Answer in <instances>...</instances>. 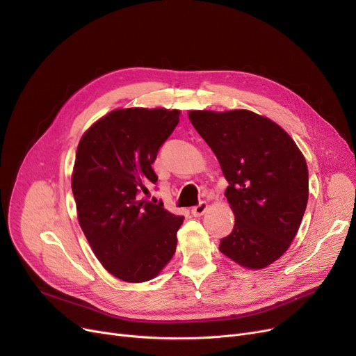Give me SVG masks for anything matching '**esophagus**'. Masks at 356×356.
<instances>
[{
  "mask_svg": "<svg viewBox=\"0 0 356 356\" xmlns=\"http://www.w3.org/2000/svg\"><path fill=\"white\" fill-rule=\"evenodd\" d=\"M207 211H208V203L207 202H200L199 204H196V207L192 208V213L195 216H202Z\"/></svg>",
  "mask_w": 356,
  "mask_h": 356,
  "instance_id": "34e87169",
  "label": "esophagus"
}]
</instances>
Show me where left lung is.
<instances>
[{"instance_id": "left-lung-1", "label": "left lung", "mask_w": 356, "mask_h": 356, "mask_svg": "<svg viewBox=\"0 0 356 356\" xmlns=\"http://www.w3.org/2000/svg\"><path fill=\"white\" fill-rule=\"evenodd\" d=\"M189 120L229 183L235 225L219 251L250 270L273 264L289 250L307 207L305 156L282 127L252 111H191Z\"/></svg>"}]
</instances>
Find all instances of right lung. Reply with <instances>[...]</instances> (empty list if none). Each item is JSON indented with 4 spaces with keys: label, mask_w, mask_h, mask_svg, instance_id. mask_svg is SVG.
Masks as SVG:
<instances>
[{
    "label": "right lung",
    "mask_w": 356,
    "mask_h": 356,
    "mask_svg": "<svg viewBox=\"0 0 356 356\" xmlns=\"http://www.w3.org/2000/svg\"><path fill=\"white\" fill-rule=\"evenodd\" d=\"M180 111H111L82 136L72 173L79 225L104 268L128 283L148 282L172 259L183 216L140 199L157 176L152 164Z\"/></svg>",
    "instance_id": "obj_1"
}]
</instances>
